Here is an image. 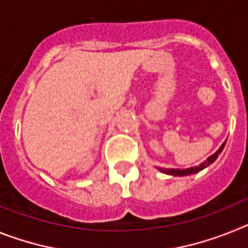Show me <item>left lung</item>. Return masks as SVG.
<instances>
[{"mask_svg":"<svg viewBox=\"0 0 248 248\" xmlns=\"http://www.w3.org/2000/svg\"><path fill=\"white\" fill-rule=\"evenodd\" d=\"M223 147H225V142L222 143V146L218 148V150L215 152L212 156H210L206 161L201 163L199 166H195V167H191V169H185V170H180V169H158L160 171H162L163 173H167V175H172V176H187V175H193V173H197V172L202 171L203 169H206L207 166H210L211 163H214L215 161L217 160V157L218 155L222 152Z\"/></svg>","mask_w":248,"mask_h":248,"instance_id":"1","label":"left lung"}]
</instances>
